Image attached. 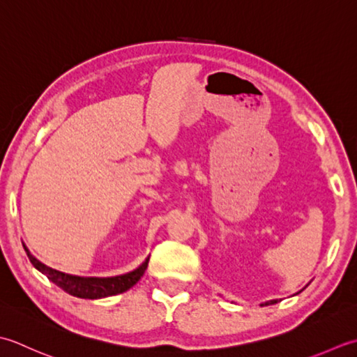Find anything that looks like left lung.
<instances>
[{
  "instance_id": "left-lung-1",
  "label": "left lung",
  "mask_w": 357,
  "mask_h": 357,
  "mask_svg": "<svg viewBox=\"0 0 357 357\" xmlns=\"http://www.w3.org/2000/svg\"><path fill=\"white\" fill-rule=\"evenodd\" d=\"M273 303H278V299H275V301H270V302H265V303H261V307H266V305H273Z\"/></svg>"
}]
</instances>
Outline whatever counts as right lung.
<instances>
[{"instance_id": "obj_1", "label": "right lung", "mask_w": 357, "mask_h": 357, "mask_svg": "<svg viewBox=\"0 0 357 357\" xmlns=\"http://www.w3.org/2000/svg\"><path fill=\"white\" fill-rule=\"evenodd\" d=\"M24 251L36 270L45 274L56 287H60L70 296L79 297V299H101V297L125 293V291L132 288L135 283L142 279V275L146 271L149 264V259H146L143 261V265L138 266L135 271H130L123 275H115V278H77V275L64 274L61 271L52 270V268L46 266L45 264H41L40 260H36L32 254L29 252L26 246Z\"/></svg>"}]
</instances>
